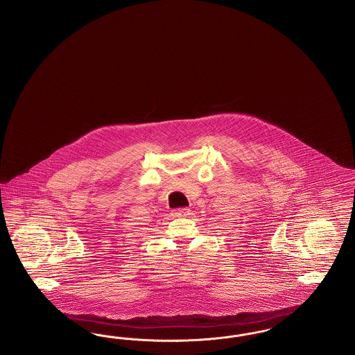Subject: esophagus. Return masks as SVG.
Instances as JSON below:
<instances>
[{"mask_svg":"<svg viewBox=\"0 0 355 355\" xmlns=\"http://www.w3.org/2000/svg\"><path fill=\"white\" fill-rule=\"evenodd\" d=\"M171 214H173L174 217H186V216H189V214H190V209H187V207L174 209V210L171 211Z\"/></svg>","mask_w":355,"mask_h":355,"instance_id":"1","label":"esophagus"}]
</instances>
